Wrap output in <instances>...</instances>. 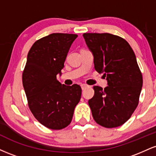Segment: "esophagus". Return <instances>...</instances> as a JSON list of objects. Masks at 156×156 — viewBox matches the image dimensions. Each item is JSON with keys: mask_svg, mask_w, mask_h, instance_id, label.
<instances>
[{"mask_svg": "<svg viewBox=\"0 0 156 156\" xmlns=\"http://www.w3.org/2000/svg\"><path fill=\"white\" fill-rule=\"evenodd\" d=\"M80 87H81L82 90H84L86 88H87V87H88V86L86 85V84H81V85H80Z\"/></svg>", "mask_w": 156, "mask_h": 156, "instance_id": "34e87169", "label": "esophagus"}]
</instances>
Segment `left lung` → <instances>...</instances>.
Returning a JSON list of instances; mask_svg holds the SVG:
<instances>
[{"label": "left lung", "instance_id": "1", "mask_svg": "<svg viewBox=\"0 0 156 156\" xmlns=\"http://www.w3.org/2000/svg\"><path fill=\"white\" fill-rule=\"evenodd\" d=\"M86 44L94 57V69L104 73L108 87H94L89 101L93 118L105 128L126 122L139 103L142 75L135 53L126 40L111 34L85 33Z\"/></svg>", "mask_w": 156, "mask_h": 156}]
</instances>
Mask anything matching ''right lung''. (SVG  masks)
I'll return each instance as SVG.
<instances>
[{
    "label": "right lung",
    "mask_w": 156,
    "mask_h": 156,
    "mask_svg": "<svg viewBox=\"0 0 156 156\" xmlns=\"http://www.w3.org/2000/svg\"><path fill=\"white\" fill-rule=\"evenodd\" d=\"M77 37L73 34H51L35 42L27 56L23 84L28 106L36 119L50 129L60 130L69 125L80 101L79 85L66 86L56 79L62 76Z\"/></svg>",
    "instance_id": "obj_1"
}]
</instances>
